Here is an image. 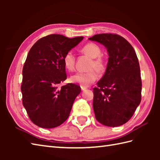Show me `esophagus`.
Wrapping results in <instances>:
<instances>
[{"instance_id": "1", "label": "esophagus", "mask_w": 160, "mask_h": 160, "mask_svg": "<svg viewBox=\"0 0 160 160\" xmlns=\"http://www.w3.org/2000/svg\"><path fill=\"white\" fill-rule=\"evenodd\" d=\"M81 89H82V91H85L87 89V88L85 87H82L81 86Z\"/></svg>"}]
</instances>
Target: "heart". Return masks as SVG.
<instances>
[{"label":"heart","mask_w":160,"mask_h":160,"mask_svg":"<svg viewBox=\"0 0 160 160\" xmlns=\"http://www.w3.org/2000/svg\"><path fill=\"white\" fill-rule=\"evenodd\" d=\"M80 52L91 58L87 72L77 73L70 77L72 83L80 84L82 87H88L98 78V72L102 73L106 68V64L101 56V49L97 44L89 42L82 47ZM63 63L66 69L69 71L75 69L76 57L72 52H68L63 57ZM97 70L96 71L95 70Z\"/></svg>","instance_id":"obj_1"}]
</instances>
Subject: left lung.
Wrapping results in <instances>:
<instances>
[{
	"label": "left lung",
	"mask_w": 160,
	"mask_h": 160,
	"mask_svg": "<svg viewBox=\"0 0 160 160\" xmlns=\"http://www.w3.org/2000/svg\"><path fill=\"white\" fill-rule=\"evenodd\" d=\"M103 45L108 54L106 71L93 88L96 120L115 127L127 122L141 102L140 68L134 49L117 34L100 33L89 38Z\"/></svg>",
	"instance_id": "obj_1"
}]
</instances>
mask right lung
I'll return each instance as SVG.
<instances>
[{
  "mask_svg": "<svg viewBox=\"0 0 160 160\" xmlns=\"http://www.w3.org/2000/svg\"><path fill=\"white\" fill-rule=\"evenodd\" d=\"M83 39L52 34L39 39L29 50L22 69V104L39 127H58L69 115L81 89L74 84L58 86L67 79L63 57Z\"/></svg>",
  "mask_w": 160,
  "mask_h": 160,
  "instance_id": "obj_1",
  "label": "right lung"
}]
</instances>
